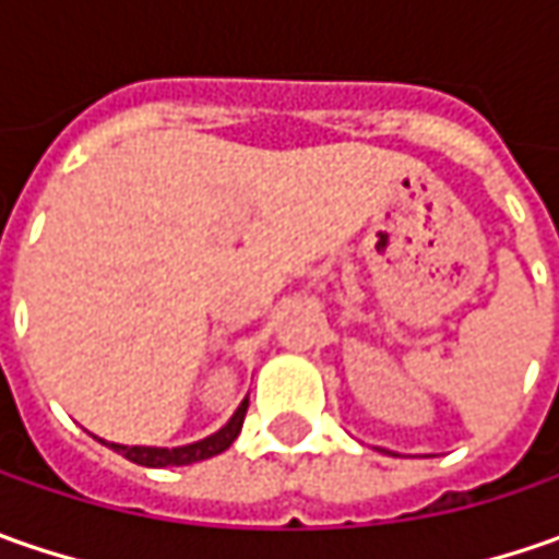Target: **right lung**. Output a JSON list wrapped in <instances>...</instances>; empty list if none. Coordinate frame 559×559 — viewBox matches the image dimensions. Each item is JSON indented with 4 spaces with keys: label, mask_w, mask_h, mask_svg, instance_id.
I'll use <instances>...</instances> for the list:
<instances>
[{
    "label": "right lung",
    "mask_w": 559,
    "mask_h": 559,
    "mask_svg": "<svg viewBox=\"0 0 559 559\" xmlns=\"http://www.w3.org/2000/svg\"><path fill=\"white\" fill-rule=\"evenodd\" d=\"M248 411V397L236 407V414L229 417L224 429H217L214 436H207L202 441H192V444H183V448H145V444H133V448H127V444H115V441H102V444H108V448H115L118 454H123L127 461L140 463V466H155V469H162V466H186V463H199L207 461V457H214V454H221L226 451L236 436L242 432V419H246Z\"/></svg>",
    "instance_id": "add662e5"
}]
</instances>
